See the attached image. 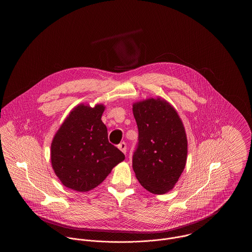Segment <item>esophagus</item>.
Masks as SVG:
<instances>
[{
    "mask_svg": "<svg viewBox=\"0 0 252 252\" xmlns=\"http://www.w3.org/2000/svg\"><path fill=\"white\" fill-rule=\"evenodd\" d=\"M118 148L120 149L121 151H122L124 154L126 153V144L125 142L121 143V144L118 145Z\"/></svg>",
    "mask_w": 252,
    "mask_h": 252,
    "instance_id": "34e87169",
    "label": "esophagus"
}]
</instances>
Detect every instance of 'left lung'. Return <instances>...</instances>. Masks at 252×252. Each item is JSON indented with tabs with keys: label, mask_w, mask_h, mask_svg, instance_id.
<instances>
[{
	"label": "left lung",
	"mask_w": 252,
	"mask_h": 252,
	"mask_svg": "<svg viewBox=\"0 0 252 252\" xmlns=\"http://www.w3.org/2000/svg\"><path fill=\"white\" fill-rule=\"evenodd\" d=\"M138 126V144L132 167L148 192L165 193L180 179L186 164L187 138L177 111L160 99L133 105Z\"/></svg>",
	"instance_id": "8db88e82"
}]
</instances>
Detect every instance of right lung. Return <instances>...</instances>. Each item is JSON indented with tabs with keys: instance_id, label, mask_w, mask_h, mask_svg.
<instances>
[{
	"instance_id": "add662e5",
	"label": "right lung",
	"mask_w": 252,
	"mask_h": 252,
	"mask_svg": "<svg viewBox=\"0 0 252 252\" xmlns=\"http://www.w3.org/2000/svg\"><path fill=\"white\" fill-rule=\"evenodd\" d=\"M104 108L76 107L53 140L52 165L70 189L87 192L95 188L125 159L124 153L108 142L107 126L101 120Z\"/></svg>"
}]
</instances>
